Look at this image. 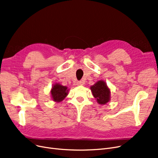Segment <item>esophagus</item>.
Instances as JSON below:
<instances>
[{"instance_id": "34e87169", "label": "esophagus", "mask_w": 158, "mask_h": 158, "mask_svg": "<svg viewBox=\"0 0 158 158\" xmlns=\"http://www.w3.org/2000/svg\"><path fill=\"white\" fill-rule=\"evenodd\" d=\"M84 85V82H82V81H78L77 82V86H82Z\"/></svg>"}]
</instances>
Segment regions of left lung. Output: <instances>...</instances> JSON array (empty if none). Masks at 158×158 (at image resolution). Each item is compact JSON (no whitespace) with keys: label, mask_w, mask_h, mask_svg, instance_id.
Returning <instances> with one entry per match:
<instances>
[{"label":"left lung","mask_w":158,"mask_h":158,"mask_svg":"<svg viewBox=\"0 0 158 158\" xmlns=\"http://www.w3.org/2000/svg\"><path fill=\"white\" fill-rule=\"evenodd\" d=\"M94 97L99 104H106L110 100V90L103 81H99L90 87Z\"/></svg>","instance_id":"left-lung-1"}]
</instances>
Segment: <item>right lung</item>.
Listing matches in <instances>:
<instances>
[{"label":"right lung","instance_id":"1","mask_svg":"<svg viewBox=\"0 0 158 158\" xmlns=\"http://www.w3.org/2000/svg\"><path fill=\"white\" fill-rule=\"evenodd\" d=\"M66 86L60 85L59 83H56L53 85L51 91V97L53 101L56 102H60L68 95L69 89Z\"/></svg>","mask_w":158,"mask_h":158}]
</instances>
